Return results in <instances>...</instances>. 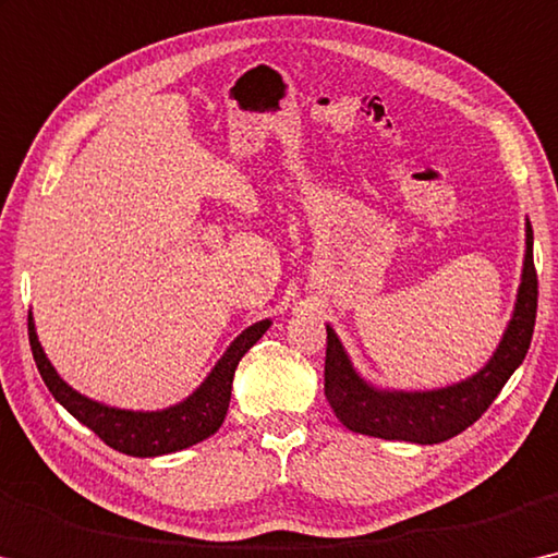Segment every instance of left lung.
<instances>
[{
  "instance_id": "1",
  "label": "left lung",
  "mask_w": 558,
  "mask_h": 558,
  "mask_svg": "<svg viewBox=\"0 0 558 558\" xmlns=\"http://www.w3.org/2000/svg\"><path fill=\"white\" fill-rule=\"evenodd\" d=\"M538 279L534 267V231L526 221V256L521 287L499 349L488 364L466 381L434 391H387L366 384L337 333L327 327V362H324V393L341 424L356 434L379 436L389 441L439 444L476 422L504 384L524 362L536 324Z\"/></svg>"
}]
</instances>
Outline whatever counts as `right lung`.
<instances>
[{
	"mask_svg": "<svg viewBox=\"0 0 558 558\" xmlns=\"http://www.w3.org/2000/svg\"><path fill=\"white\" fill-rule=\"evenodd\" d=\"M269 319L256 322L250 329L239 333L231 341V347L225 351V356L219 359L217 366L211 368V374L204 379L202 387L190 399H184L182 404L161 411H126L82 397L49 364L45 349H41L37 339V331H34L32 314L27 327L34 362H37L41 379H45L51 397L70 411L76 422L89 426L107 447L122 451L126 457L144 459L182 451L209 439L211 434H217V428L225 422L229 409L231 381H234L236 364L262 339V333L269 329Z\"/></svg>",
	"mask_w": 558,
	"mask_h": 558,
	"instance_id": "obj_1",
	"label": "right lung"
}]
</instances>
